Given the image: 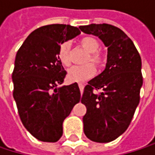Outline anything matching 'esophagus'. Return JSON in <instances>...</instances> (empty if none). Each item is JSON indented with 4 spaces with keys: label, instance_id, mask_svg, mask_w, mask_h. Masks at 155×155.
<instances>
[{
    "label": "esophagus",
    "instance_id": "34e87169",
    "mask_svg": "<svg viewBox=\"0 0 155 155\" xmlns=\"http://www.w3.org/2000/svg\"><path fill=\"white\" fill-rule=\"evenodd\" d=\"M78 85H79V88H80V91H81V92H82V91H83V89H84V83H81V82H80Z\"/></svg>",
    "mask_w": 155,
    "mask_h": 155
}]
</instances>
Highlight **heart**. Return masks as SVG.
<instances>
[{
	"instance_id": "b5f03b06",
	"label": "heart",
	"mask_w": 155,
	"mask_h": 155,
	"mask_svg": "<svg viewBox=\"0 0 155 155\" xmlns=\"http://www.w3.org/2000/svg\"><path fill=\"white\" fill-rule=\"evenodd\" d=\"M80 46L89 52V54L86 56L85 64L76 65L72 67L67 74V77L72 81H83L87 79L92 77L95 74V67H102L107 61L105 54L100 51L101 44L97 38L91 36H87L82 38L80 40ZM71 45L69 41H64L60 44L57 51V58L60 63L64 66H70L72 60L70 55ZM89 61L93 63H89ZM94 64V66L93 64Z\"/></svg>"
}]
</instances>
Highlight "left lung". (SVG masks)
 I'll return each mask as SVG.
<instances>
[{
	"mask_svg": "<svg viewBox=\"0 0 155 155\" xmlns=\"http://www.w3.org/2000/svg\"><path fill=\"white\" fill-rule=\"evenodd\" d=\"M86 34L99 37L108 47L105 70L84 87L81 102L86 106L83 131L90 140L108 143L129 127L140 101L142 61L133 41L109 24L80 26Z\"/></svg>",
	"mask_w": 155,
	"mask_h": 155,
	"instance_id": "1",
	"label": "left lung"
}]
</instances>
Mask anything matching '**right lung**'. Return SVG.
<instances>
[{
  "label": "right lung",
  "mask_w": 155,
  "mask_h": 155,
  "mask_svg": "<svg viewBox=\"0 0 155 155\" xmlns=\"http://www.w3.org/2000/svg\"><path fill=\"white\" fill-rule=\"evenodd\" d=\"M80 33L70 25L43 26L34 30L17 52L13 98L23 126L39 141L60 139L64 120L80 101L77 82L57 88L67 74L57 58L58 47Z\"/></svg>",
  "instance_id": "right-lung-1"
}]
</instances>
